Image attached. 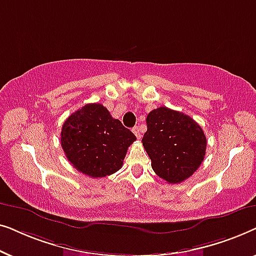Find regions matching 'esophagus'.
<instances>
[{
    "instance_id": "esophagus-1",
    "label": "esophagus",
    "mask_w": 256,
    "mask_h": 256,
    "mask_svg": "<svg viewBox=\"0 0 256 256\" xmlns=\"http://www.w3.org/2000/svg\"><path fill=\"white\" fill-rule=\"evenodd\" d=\"M132 132H134L135 136H136V138H138V140L142 138V135H141V128L138 127V126H136V127L132 128Z\"/></svg>"
}]
</instances>
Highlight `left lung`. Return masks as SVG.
<instances>
[{"mask_svg":"<svg viewBox=\"0 0 256 256\" xmlns=\"http://www.w3.org/2000/svg\"><path fill=\"white\" fill-rule=\"evenodd\" d=\"M143 146L157 176L178 184L200 166L206 152V136L194 118L168 107H158L146 116Z\"/></svg>","mask_w":256,"mask_h":256,"instance_id":"left-lung-1","label":"left lung"}]
</instances>
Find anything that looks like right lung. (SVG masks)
I'll use <instances>...</instances> for the list:
<instances>
[{"instance_id":"add662e5","label":"right lung","mask_w":256,"mask_h":256,"mask_svg":"<svg viewBox=\"0 0 256 256\" xmlns=\"http://www.w3.org/2000/svg\"><path fill=\"white\" fill-rule=\"evenodd\" d=\"M62 148L76 170L92 178L121 169L128 146L136 138L100 104H87L66 118Z\"/></svg>"}]
</instances>
